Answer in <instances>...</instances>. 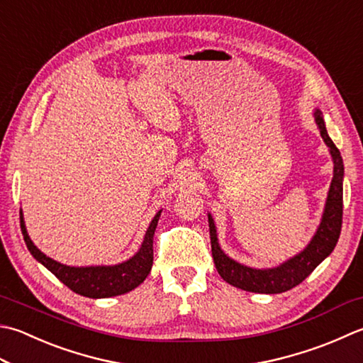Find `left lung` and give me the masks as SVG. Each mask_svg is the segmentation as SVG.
I'll list each match as a JSON object with an SVG mask.
<instances>
[{"label": "left lung", "instance_id": "obj_1", "mask_svg": "<svg viewBox=\"0 0 363 363\" xmlns=\"http://www.w3.org/2000/svg\"><path fill=\"white\" fill-rule=\"evenodd\" d=\"M313 116L319 133H321L324 143L329 147L330 157L333 162V177L329 187L328 198H325L321 222L318 225L315 236L311 238V240L302 252L294 255L293 258L286 259L285 262H281V264L275 267L257 269L240 264V262L230 258L228 255L222 250V247L218 244L216 222L212 216L208 214L214 264L220 277L233 286L244 291H250V293L261 294L285 293V291L293 289L294 286H297L299 283L307 279V277L329 257L338 242L343 218V159L342 154L338 151V147L333 145V141L330 140L328 129H325L323 113L316 108L313 111Z\"/></svg>", "mask_w": 363, "mask_h": 363}]
</instances>
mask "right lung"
<instances>
[{
  "label": "right lung",
  "instance_id": "1",
  "mask_svg": "<svg viewBox=\"0 0 363 363\" xmlns=\"http://www.w3.org/2000/svg\"><path fill=\"white\" fill-rule=\"evenodd\" d=\"M162 209L155 214L149 223L145 233L143 242H141L138 252L127 261L119 262L113 266H66L55 261L53 258L42 253L30 238L26 231L23 211L20 209V226L23 233V239L26 242L28 250L39 261L42 266L47 267L56 279L62 281L64 285L70 288L74 293L91 297V299H106V297H115L129 293V291L140 286L146 280L152 269V239L154 231L157 228Z\"/></svg>",
  "mask_w": 363,
  "mask_h": 363
}]
</instances>
